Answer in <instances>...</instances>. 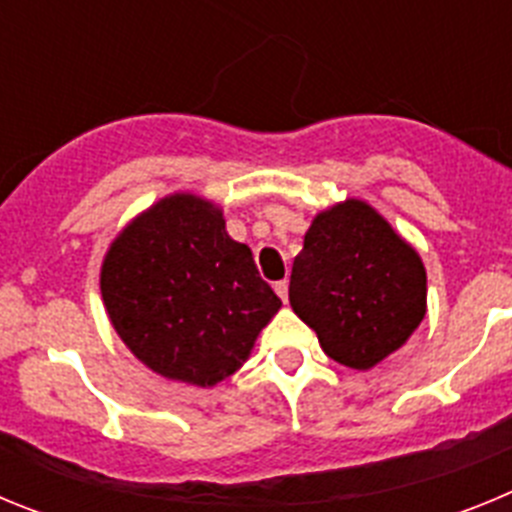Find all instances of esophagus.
I'll list each match as a JSON object with an SVG mask.
<instances>
[{
	"mask_svg": "<svg viewBox=\"0 0 512 512\" xmlns=\"http://www.w3.org/2000/svg\"><path fill=\"white\" fill-rule=\"evenodd\" d=\"M274 289H277V295L282 297V302H287V297H289V282H287V279H282V282L274 284Z\"/></svg>",
	"mask_w": 512,
	"mask_h": 512,
	"instance_id": "34e87169",
	"label": "esophagus"
}]
</instances>
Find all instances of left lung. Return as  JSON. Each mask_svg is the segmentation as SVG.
<instances>
[{
  "instance_id": "left-lung-1",
  "label": "left lung",
  "mask_w": 512,
  "mask_h": 512,
  "mask_svg": "<svg viewBox=\"0 0 512 512\" xmlns=\"http://www.w3.org/2000/svg\"><path fill=\"white\" fill-rule=\"evenodd\" d=\"M289 305L330 359L372 369L425 318V266L369 202L351 197L312 217Z\"/></svg>"
}]
</instances>
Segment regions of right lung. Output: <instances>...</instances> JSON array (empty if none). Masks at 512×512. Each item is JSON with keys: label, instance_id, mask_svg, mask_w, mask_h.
I'll use <instances>...</instances> for the list:
<instances>
[{"label": "right lung", "instance_id": "1", "mask_svg": "<svg viewBox=\"0 0 512 512\" xmlns=\"http://www.w3.org/2000/svg\"><path fill=\"white\" fill-rule=\"evenodd\" d=\"M99 289L112 328L171 382L215 387L251 356L282 307L223 210L174 192L135 215L104 253Z\"/></svg>", "mask_w": 512, "mask_h": 512}]
</instances>
